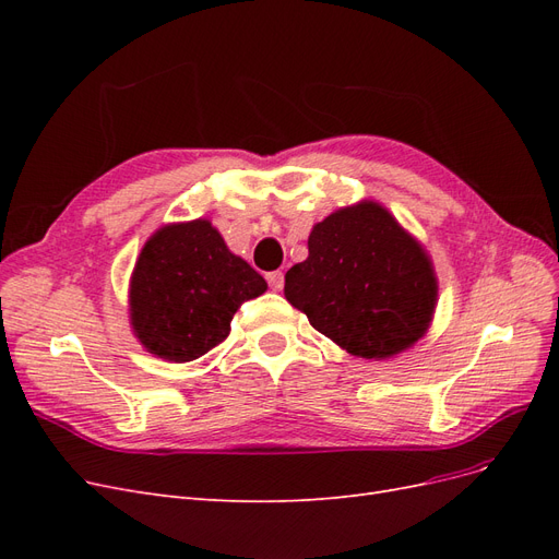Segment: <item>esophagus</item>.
<instances>
[{
  "instance_id": "obj_1",
  "label": "esophagus",
  "mask_w": 559,
  "mask_h": 559,
  "mask_svg": "<svg viewBox=\"0 0 559 559\" xmlns=\"http://www.w3.org/2000/svg\"><path fill=\"white\" fill-rule=\"evenodd\" d=\"M265 280H267L270 286H273L275 292H282V286H284V273H282V270H273V273L265 275Z\"/></svg>"
}]
</instances>
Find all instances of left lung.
<instances>
[{
  "label": "left lung",
  "instance_id": "1",
  "mask_svg": "<svg viewBox=\"0 0 559 559\" xmlns=\"http://www.w3.org/2000/svg\"><path fill=\"white\" fill-rule=\"evenodd\" d=\"M308 259L284 277V296L310 324L361 359H386L429 329L431 261L378 202L337 210L317 224Z\"/></svg>",
  "mask_w": 559,
  "mask_h": 559
}]
</instances>
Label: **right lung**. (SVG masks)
<instances>
[{
  "label": "right lung",
  "mask_w": 559,
  "mask_h": 559,
  "mask_svg": "<svg viewBox=\"0 0 559 559\" xmlns=\"http://www.w3.org/2000/svg\"><path fill=\"white\" fill-rule=\"evenodd\" d=\"M265 289V280L228 251L210 222L165 226L134 265L130 321L151 354L193 361L222 345L233 314Z\"/></svg>",
  "instance_id": "add662e5"
}]
</instances>
